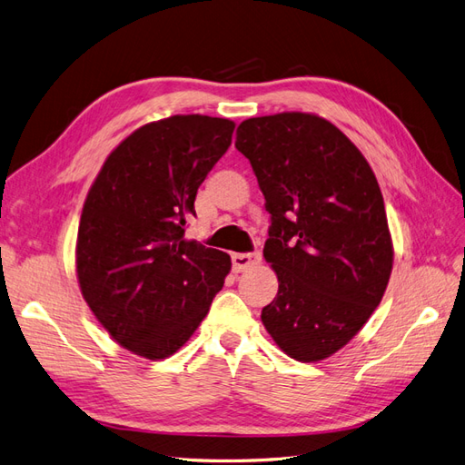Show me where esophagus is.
Instances as JSON below:
<instances>
[{
  "label": "esophagus",
  "mask_w": 465,
  "mask_h": 465,
  "mask_svg": "<svg viewBox=\"0 0 465 465\" xmlns=\"http://www.w3.org/2000/svg\"><path fill=\"white\" fill-rule=\"evenodd\" d=\"M262 262L260 252H248V254H232V270L236 273L246 272Z\"/></svg>",
  "instance_id": "34e87169"
}]
</instances>
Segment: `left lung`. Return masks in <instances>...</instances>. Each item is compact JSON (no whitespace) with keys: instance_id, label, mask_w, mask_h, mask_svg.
I'll return each mask as SVG.
<instances>
[{"instance_id":"left-lung-1","label":"left lung","mask_w":465,"mask_h":465,"mask_svg":"<svg viewBox=\"0 0 465 465\" xmlns=\"http://www.w3.org/2000/svg\"><path fill=\"white\" fill-rule=\"evenodd\" d=\"M234 145L272 215L263 258L279 291L263 306V326L291 359H326L367 323L390 281L393 250L376 176L345 134L304 112L248 118Z\"/></svg>"}]
</instances>
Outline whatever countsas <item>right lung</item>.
I'll return each mask as SVG.
<instances>
[{
	"instance_id": "add662e5",
	"label": "right lung",
	"mask_w": 465,
	"mask_h": 465,
	"mask_svg": "<svg viewBox=\"0 0 465 465\" xmlns=\"http://www.w3.org/2000/svg\"><path fill=\"white\" fill-rule=\"evenodd\" d=\"M234 122L171 116L135 130L108 154L77 232V279L122 347L166 359L200 326L231 256L186 241L198 188L227 153Z\"/></svg>"
}]
</instances>
